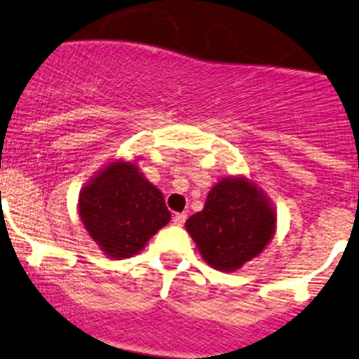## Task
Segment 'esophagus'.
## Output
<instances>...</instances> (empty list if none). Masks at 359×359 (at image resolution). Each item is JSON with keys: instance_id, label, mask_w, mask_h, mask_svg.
<instances>
[{"instance_id": "esophagus-1", "label": "esophagus", "mask_w": 359, "mask_h": 359, "mask_svg": "<svg viewBox=\"0 0 359 359\" xmlns=\"http://www.w3.org/2000/svg\"><path fill=\"white\" fill-rule=\"evenodd\" d=\"M186 214H180V212H177V214H173V225H177V226H182L184 223H186Z\"/></svg>"}]
</instances>
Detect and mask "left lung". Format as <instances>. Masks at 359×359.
I'll return each mask as SVG.
<instances>
[{"mask_svg":"<svg viewBox=\"0 0 359 359\" xmlns=\"http://www.w3.org/2000/svg\"><path fill=\"white\" fill-rule=\"evenodd\" d=\"M186 230L210 267L233 273L273 241L276 209L248 177H221L210 187L203 209L186 221Z\"/></svg>","mask_w":359,"mask_h":359,"instance_id":"8db88e82","label":"left lung"}]
</instances>
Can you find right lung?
I'll return each mask as SVG.
<instances>
[{"label": "right lung", "mask_w": 359, "mask_h": 359, "mask_svg": "<svg viewBox=\"0 0 359 359\" xmlns=\"http://www.w3.org/2000/svg\"><path fill=\"white\" fill-rule=\"evenodd\" d=\"M83 226L113 260L138 255L172 219L163 193L140 172L136 159L106 163L79 191Z\"/></svg>", "instance_id": "1"}]
</instances>
